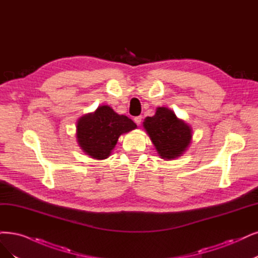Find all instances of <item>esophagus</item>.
<instances>
[{
  "instance_id": "obj_1",
  "label": "esophagus",
  "mask_w": 258,
  "mask_h": 258,
  "mask_svg": "<svg viewBox=\"0 0 258 258\" xmlns=\"http://www.w3.org/2000/svg\"><path fill=\"white\" fill-rule=\"evenodd\" d=\"M134 121H135V123L137 124V125H140L141 124V122H142V117L141 116H138V117H135V119H134Z\"/></svg>"
}]
</instances>
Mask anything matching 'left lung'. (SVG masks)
<instances>
[{"label": "left lung", "mask_w": 258, "mask_h": 258, "mask_svg": "<svg viewBox=\"0 0 258 258\" xmlns=\"http://www.w3.org/2000/svg\"><path fill=\"white\" fill-rule=\"evenodd\" d=\"M144 127L157 154L165 160L182 156L191 144V126L167 107H157L153 117L145 119Z\"/></svg>", "instance_id": "1"}]
</instances>
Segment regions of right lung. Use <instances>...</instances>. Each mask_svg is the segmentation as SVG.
Returning a JSON list of instances; mask_svg holds the SVG:
<instances>
[{
	"instance_id": "obj_1",
	"label": "right lung",
	"mask_w": 258,
	"mask_h": 258,
	"mask_svg": "<svg viewBox=\"0 0 258 258\" xmlns=\"http://www.w3.org/2000/svg\"><path fill=\"white\" fill-rule=\"evenodd\" d=\"M137 127L124 114H118L108 105L84 114L76 122V141L85 154L94 159H106L122 134Z\"/></svg>"
}]
</instances>
